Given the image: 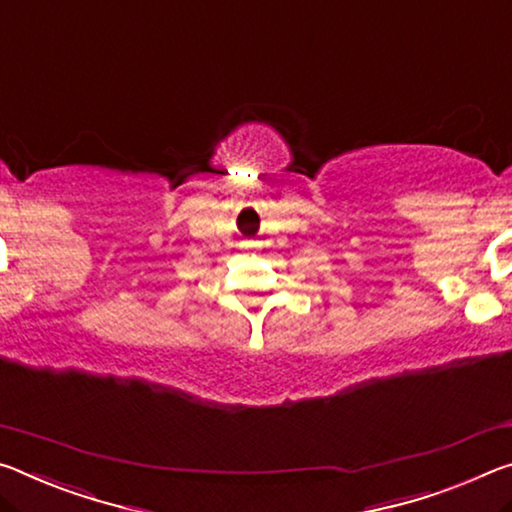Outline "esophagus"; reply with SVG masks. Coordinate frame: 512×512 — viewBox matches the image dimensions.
<instances>
[{
  "mask_svg": "<svg viewBox=\"0 0 512 512\" xmlns=\"http://www.w3.org/2000/svg\"><path fill=\"white\" fill-rule=\"evenodd\" d=\"M243 248H246V250H250V243H246V246H243Z\"/></svg>",
  "mask_w": 512,
  "mask_h": 512,
  "instance_id": "34e87169",
  "label": "esophagus"
}]
</instances>
